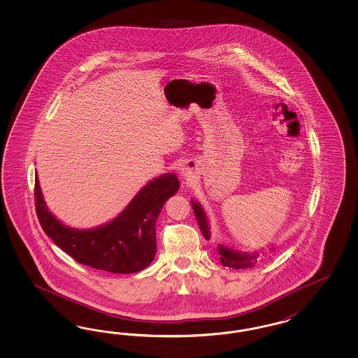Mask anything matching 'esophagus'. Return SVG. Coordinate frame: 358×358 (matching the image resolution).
Returning <instances> with one entry per match:
<instances>
[{
  "label": "esophagus",
  "mask_w": 358,
  "mask_h": 358,
  "mask_svg": "<svg viewBox=\"0 0 358 358\" xmlns=\"http://www.w3.org/2000/svg\"><path fill=\"white\" fill-rule=\"evenodd\" d=\"M190 174H192V172H189V169H186V168L182 169V176L184 177H190Z\"/></svg>",
  "instance_id": "34e87169"
}]
</instances>
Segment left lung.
I'll return each mask as SVG.
<instances>
[{"label":"left lung","instance_id":"left-lung-1","mask_svg":"<svg viewBox=\"0 0 358 358\" xmlns=\"http://www.w3.org/2000/svg\"><path fill=\"white\" fill-rule=\"evenodd\" d=\"M192 206L194 211L198 226L201 228L202 235L206 240L210 238V227H208V220H207L206 213L202 208L199 203L192 201ZM217 250L220 255V264L223 266H228L232 269H245L255 265V261L257 259L256 253H247V252H240V250H231L226 245H217Z\"/></svg>","mask_w":358,"mask_h":358}]
</instances>
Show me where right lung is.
<instances>
[{
  "label": "right lung",
  "mask_w": 358,
  "mask_h": 358,
  "mask_svg": "<svg viewBox=\"0 0 358 358\" xmlns=\"http://www.w3.org/2000/svg\"><path fill=\"white\" fill-rule=\"evenodd\" d=\"M180 189L174 173L145 185L129 206L101 227L64 226L48 211L35 176V208L45 235L72 259L98 271L130 274L147 268L156 255V220L168 198Z\"/></svg>",
  "instance_id": "right-lung-1"
}]
</instances>
